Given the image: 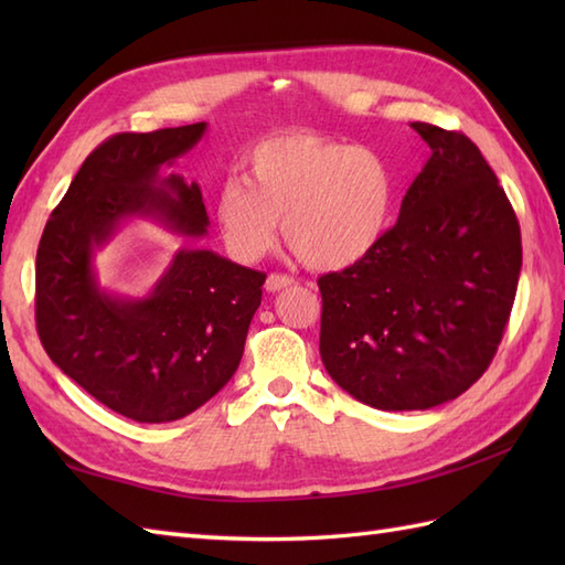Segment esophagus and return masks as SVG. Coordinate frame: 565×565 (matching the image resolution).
Returning a JSON list of instances; mask_svg holds the SVG:
<instances>
[{"instance_id":"esophagus-1","label":"esophagus","mask_w":565,"mask_h":565,"mask_svg":"<svg viewBox=\"0 0 565 565\" xmlns=\"http://www.w3.org/2000/svg\"><path fill=\"white\" fill-rule=\"evenodd\" d=\"M296 281L291 279V276H286V274H269L267 276V284H264V289H267L269 294H276V291H284V289H289V286H294Z\"/></svg>"}]
</instances>
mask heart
<instances>
[{
  "mask_svg": "<svg viewBox=\"0 0 565 565\" xmlns=\"http://www.w3.org/2000/svg\"><path fill=\"white\" fill-rule=\"evenodd\" d=\"M398 179L374 148L318 134H284L257 142L245 158V184L227 179L213 196V215L227 252L257 262L284 227L308 267H354L386 237Z\"/></svg>",
  "mask_w": 565,
  "mask_h": 565,
  "instance_id": "heart-1",
  "label": "heart"
}]
</instances>
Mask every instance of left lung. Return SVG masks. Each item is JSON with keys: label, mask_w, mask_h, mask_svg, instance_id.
Masks as SVG:
<instances>
[{"label": "left lung", "mask_w": 565, "mask_h": 565, "mask_svg": "<svg viewBox=\"0 0 565 565\" xmlns=\"http://www.w3.org/2000/svg\"><path fill=\"white\" fill-rule=\"evenodd\" d=\"M429 146L395 223L354 267L318 279L328 374L376 411H427L483 376L505 332L522 237L495 172L463 134Z\"/></svg>", "instance_id": "obj_1"}]
</instances>
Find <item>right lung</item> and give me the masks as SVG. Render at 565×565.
I'll use <instances>...</instances> for the list:
<instances>
[{"label":"right lung","mask_w":565,"mask_h":565,"mask_svg":"<svg viewBox=\"0 0 565 565\" xmlns=\"http://www.w3.org/2000/svg\"><path fill=\"white\" fill-rule=\"evenodd\" d=\"M206 124L118 134L94 150L57 203L35 255V326L53 364L114 413L172 423L237 371L267 274L194 247L209 235L201 186L164 170ZM134 220L184 238L142 297L100 286L96 257Z\"/></svg>","instance_id":"obj_1"}]
</instances>
